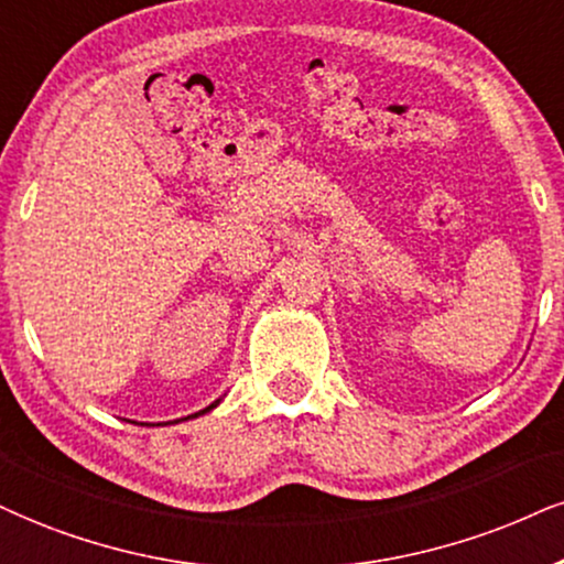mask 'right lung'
<instances>
[{"mask_svg":"<svg viewBox=\"0 0 564 564\" xmlns=\"http://www.w3.org/2000/svg\"><path fill=\"white\" fill-rule=\"evenodd\" d=\"M217 405H219V400H217V402H212V405L200 410V413H193V419H196V415H204V413H208V410H214V408H217ZM187 419H191V415H187Z\"/></svg>","mask_w":564,"mask_h":564,"instance_id":"obj_1","label":"right lung"}]
</instances>
